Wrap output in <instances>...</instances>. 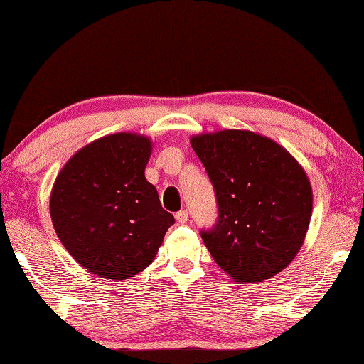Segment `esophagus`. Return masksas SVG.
I'll return each instance as SVG.
<instances>
[{"mask_svg":"<svg viewBox=\"0 0 364 364\" xmlns=\"http://www.w3.org/2000/svg\"><path fill=\"white\" fill-rule=\"evenodd\" d=\"M175 218H176V221H178V223H181V225H184V223H188V220H189V215H188V210H180V212H176V215H175Z\"/></svg>","mask_w":364,"mask_h":364,"instance_id":"1","label":"esophagus"}]
</instances>
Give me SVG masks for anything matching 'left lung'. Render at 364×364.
Returning a JSON list of instances; mask_svg holds the SVG:
<instances>
[{
    "mask_svg": "<svg viewBox=\"0 0 364 364\" xmlns=\"http://www.w3.org/2000/svg\"><path fill=\"white\" fill-rule=\"evenodd\" d=\"M217 199V223L200 230L212 258L239 282L268 279L304 244L311 186L291 154L260 134L225 130L191 139Z\"/></svg>",
    "mask_w": 364,
    "mask_h": 364,
    "instance_id": "obj_1",
    "label": "left lung"
}]
</instances>
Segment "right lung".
<instances>
[{"label":"right lung","instance_id":"add662e5","mask_svg":"<svg viewBox=\"0 0 364 364\" xmlns=\"http://www.w3.org/2000/svg\"><path fill=\"white\" fill-rule=\"evenodd\" d=\"M151 149L139 134H110L78 151L56 178L54 230L93 274L122 281L141 273L175 223L144 176Z\"/></svg>","mask_w":364,"mask_h":364}]
</instances>
